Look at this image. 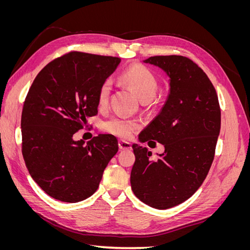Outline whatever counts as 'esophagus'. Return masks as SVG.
Returning a JSON list of instances; mask_svg holds the SVG:
<instances>
[{
	"label": "esophagus",
	"instance_id": "34e87169",
	"mask_svg": "<svg viewBox=\"0 0 250 250\" xmlns=\"http://www.w3.org/2000/svg\"><path fill=\"white\" fill-rule=\"evenodd\" d=\"M119 148H120V150H131L132 149L130 143L125 142V141H119Z\"/></svg>",
	"mask_w": 250,
	"mask_h": 250
}]
</instances>
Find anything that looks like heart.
I'll use <instances>...</instances> for the list:
<instances>
[{"instance_id":"b5f03b06","label":"heart","mask_w":250,"mask_h":250,"mask_svg":"<svg viewBox=\"0 0 250 250\" xmlns=\"http://www.w3.org/2000/svg\"><path fill=\"white\" fill-rule=\"evenodd\" d=\"M121 80L129 85L141 102L148 103L155 97L158 89V82L155 75L147 66L135 63L121 74ZM111 90L110 80H105L98 90V104L99 106L106 105ZM139 128L137 121L116 116L102 124V129L121 139H129L135 129Z\"/></svg>"}]
</instances>
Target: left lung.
Instances as JSON below:
<instances>
[{"label":"left lung","mask_w":250,"mask_h":250,"mask_svg":"<svg viewBox=\"0 0 250 250\" xmlns=\"http://www.w3.org/2000/svg\"><path fill=\"white\" fill-rule=\"evenodd\" d=\"M169 77V94L158 115L139 135L141 143H161L162 154L152 160L146 147L133 144L130 174L133 194L157 209L183 203L206 179L220 132L218 96L207 74L184 56H153L144 60Z\"/></svg>","instance_id":"1"}]
</instances>
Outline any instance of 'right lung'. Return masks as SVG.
Wrapping results in <instances>:
<instances>
[{
  "label": "right lung",
  "instance_id": "add662e5",
  "mask_svg": "<svg viewBox=\"0 0 250 250\" xmlns=\"http://www.w3.org/2000/svg\"><path fill=\"white\" fill-rule=\"evenodd\" d=\"M121 59L71 52L48 63L30 87L21 112L22 156L30 175L52 198L79 202L99 187L118 140L73 135L98 113V90Z\"/></svg>",
  "mask_w": 250,
  "mask_h": 250
}]
</instances>
